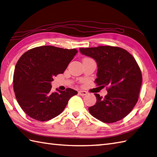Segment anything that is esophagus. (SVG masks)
Masks as SVG:
<instances>
[{
	"instance_id": "34e87169",
	"label": "esophagus",
	"mask_w": 157,
	"mask_h": 157,
	"mask_svg": "<svg viewBox=\"0 0 157 157\" xmlns=\"http://www.w3.org/2000/svg\"><path fill=\"white\" fill-rule=\"evenodd\" d=\"M78 94L81 96H84V95H87L88 93L86 92V91H84V90H79L78 92Z\"/></svg>"
}]
</instances>
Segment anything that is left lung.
Returning <instances> with one entry per match:
<instances>
[{
  "instance_id": "obj_1",
  "label": "left lung",
  "mask_w": 157,
  "mask_h": 157,
  "mask_svg": "<svg viewBox=\"0 0 157 157\" xmlns=\"http://www.w3.org/2000/svg\"><path fill=\"white\" fill-rule=\"evenodd\" d=\"M79 51L96 61L97 85L107 86L108 93L104 98L95 94L97 102L88 108V111L104 123L121 120L135 107L140 92L142 75L135 59L126 50L117 47L80 48Z\"/></svg>"
}]
</instances>
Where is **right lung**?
Returning <instances> with one entry per match:
<instances>
[{
  "label": "right lung",
  "instance_id": "add662e5",
  "mask_svg": "<svg viewBox=\"0 0 157 157\" xmlns=\"http://www.w3.org/2000/svg\"><path fill=\"white\" fill-rule=\"evenodd\" d=\"M77 53L75 49L42 46L20 58L14 70L13 90L20 106L30 117L49 121L59 115L71 97L78 94L70 88L51 91L54 77L64 73Z\"/></svg>",
  "mask_w": 157,
  "mask_h": 157
}]
</instances>
